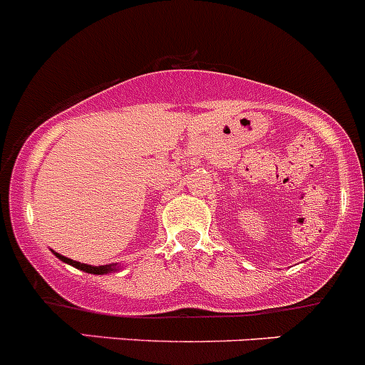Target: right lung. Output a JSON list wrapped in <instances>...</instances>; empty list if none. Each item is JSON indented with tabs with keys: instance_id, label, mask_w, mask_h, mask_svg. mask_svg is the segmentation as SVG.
Returning <instances> with one entry per match:
<instances>
[{
	"instance_id": "1",
	"label": "right lung",
	"mask_w": 365,
	"mask_h": 365,
	"mask_svg": "<svg viewBox=\"0 0 365 365\" xmlns=\"http://www.w3.org/2000/svg\"><path fill=\"white\" fill-rule=\"evenodd\" d=\"M53 254L59 257L63 263L66 264H71V267L79 268V270L83 272H88V274H95V275H102V274H108V272H117L118 270V264H101V267H93V264H84V263H79V261H73V259H68V257H64V255L57 254V252H53Z\"/></svg>"
}]
</instances>
